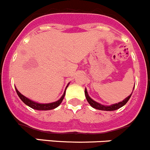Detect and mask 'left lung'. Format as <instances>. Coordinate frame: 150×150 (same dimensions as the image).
Instances as JSON below:
<instances>
[{
    "instance_id": "1",
    "label": "left lung",
    "mask_w": 150,
    "mask_h": 150,
    "mask_svg": "<svg viewBox=\"0 0 150 150\" xmlns=\"http://www.w3.org/2000/svg\"><path fill=\"white\" fill-rule=\"evenodd\" d=\"M134 88H133V90H134ZM132 93H133V91H132ZM132 93L129 96L126 97L125 99H123L122 102H118V103L113 104V105H102V104H100V103H98V102H96V101H94L93 99H92V98L90 97V96L88 95V93H87V89H85V91H84L85 96H86V98H87V102H89V104L91 105L92 107L93 108L98 109V110H107V111H111V110H117V109L120 108L121 107L124 106L125 104L127 103L128 101L129 100V98H130Z\"/></svg>"
}]
</instances>
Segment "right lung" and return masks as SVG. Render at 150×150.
<instances>
[{
	"instance_id": "obj_1",
	"label": "right lung",
	"mask_w": 150,
	"mask_h": 150,
	"mask_svg": "<svg viewBox=\"0 0 150 150\" xmlns=\"http://www.w3.org/2000/svg\"><path fill=\"white\" fill-rule=\"evenodd\" d=\"M69 84V83H68V85L67 86L65 89V91L63 93V96H61V98L59 99V100L56 101V102H52V103H46V104H42V103H38V102H34V101H32L31 99H30V98H27L26 96H23L22 94L18 91L16 87V93L18 94V97L21 98V100L22 101L25 105H27L28 106H29L30 108H31L34 109V110H52V109H54L56 108L57 107H58L59 105L61 104L62 101L63 100V98H64V96H65V94H66V90L67 88L68 87Z\"/></svg>"
}]
</instances>
